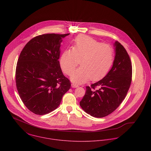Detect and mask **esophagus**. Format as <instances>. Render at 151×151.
Listing matches in <instances>:
<instances>
[{
	"label": "esophagus",
	"instance_id": "esophagus-1",
	"mask_svg": "<svg viewBox=\"0 0 151 151\" xmlns=\"http://www.w3.org/2000/svg\"><path fill=\"white\" fill-rule=\"evenodd\" d=\"M72 87L73 88H77V87H79V85H78V84H76V83L73 82V83H72Z\"/></svg>",
	"mask_w": 151,
	"mask_h": 151
}]
</instances>
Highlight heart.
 Instances as JSON below:
<instances>
[{
    "mask_svg": "<svg viewBox=\"0 0 151 151\" xmlns=\"http://www.w3.org/2000/svg\"><path fill=\"white\" fill-rule=\"evenodd\" d=\"M80 60L81 66L73 72L72 79L76 82L96 81L104 76L114 61V50L107 44L94 39L79 35L73 41V48L64 50L60 58L61 66L66 74L70 75Z\"/></svg>",
    "mask_w": 151,
    "mask_h": 151,
    "instance_id": "obj_1",
    "label": "heart"
}]
</instances>
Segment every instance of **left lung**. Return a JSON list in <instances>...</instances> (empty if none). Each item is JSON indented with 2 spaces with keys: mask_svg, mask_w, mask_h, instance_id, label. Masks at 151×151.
<instances>
[{
  "mask_svg": "<svg viewBox=\"0 0 151 151\" xmlns=\"http://www.w3.org/2000/svg\"><path fill=\"white\" fill-rule=\"evenodd\" d=\"M113 66L105 77L86 87L79 104L92 116L103 118L115 111L125 99L132 79V64L125 48L116 41Z\"/></svg>",
  "mask_w": 151,
  "mask_h": 151,
  "instance_id": "8db88e82",
  "label": "left lung"
}]
</instances>
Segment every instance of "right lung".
Listing matches in <instances>:
<instances>
[{
    "label": "right lung",
    "instance_id": "add662e5",
    "mask_svg": "<svg viewBox=\"0 0 151 151\" xmlns=\"http://www.w3.org/2000/svg\"><path fill=\"white\" fill-rule=\"evenodd\" d=\"M69 33H48L29 41L21 51L15 70L19 96L32 112L47 114L60 105L71 83L62 73L60 47L62 38Z\"/></svg>",
    "mask_w": 151,
    "mask_h": 151
}]
</instances>
